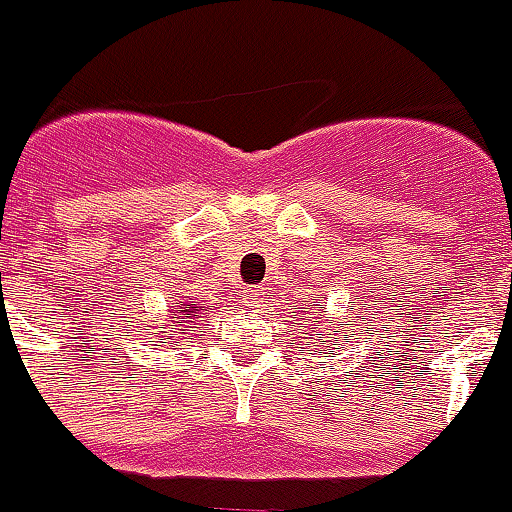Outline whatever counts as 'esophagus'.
Here are the masks:
<instances>
[{"label": "esophagus", "mask_w": 512, "mask_h": 512, "mask_svg": "<svg viewBox=\"0 0 512 512\" xmlns=\"http://www.w3.org/2000/svg\"><path fill=\"white\" fill-rule=\"evenodd\" d=\"M261 296H263L261 288H249L244 296V306H258V303H261Z\"/></svg>", "instance_id": "obj_1"}]
</instances>
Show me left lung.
<instances>
[{"label":"left lung","mask_w":512,"mask_h":512,"mask_svg":"<svg viewBox=\"0 0 512 512\" xmlns=\"http://www.w3.org/2000/svg\"><path fill=\"white\" fill-rule=\"evenodd\" d=\"M341 326H343V323H341ZM328 331H331V328H328ZM323 333V331H318L316 333V336H318V341H321V338H333V333ZM333 346H336V343H333ZM328 351H331V346H328Z\"/></svg>","instance_id":"1"}]
</instances>
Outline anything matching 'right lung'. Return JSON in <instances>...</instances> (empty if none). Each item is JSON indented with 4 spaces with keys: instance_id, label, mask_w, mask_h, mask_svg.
<instances>
[{
    "instance_id": "right-lung-1",
    "label": "right lung",
    "mask_w": 512,
    "mask_h": 512,
    "mask_svg": "<svg viewBox=\"0 0 512 512\" xmlns=\"http://www.w3.org/2000/svg\"><path fill=\"white\" fill-rule=\"evenodd\" d=\"M204 311H206V303L196 301V298H189V296H179V301H176L174 306H169V313H166V326H159V328H174V331H159V336H156L154 343L176 346L181 333L196 328V321H199ZM146 333L154 336L151 328H146Z\"/></svg>"
}]
</instances>
